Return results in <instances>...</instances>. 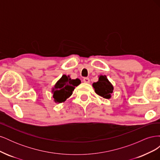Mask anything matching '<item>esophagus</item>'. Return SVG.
I'll return each instance as SVG.
<instances>
[{"instance_id":"34e87169","label":"esophagus","mask_w":160,"mask_h":160,"mask_svg":"<svg viewBox=\"0 0 160 160\" xmlns=\"http://www.w3.org/2000/svg\"><path fill=\"white\" fill-rule=\"evenodd\" d=\"M83 81L85 82V83H89V78H88V77H84L83 78Z\"/></svg>"}]
</instances>
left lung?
Returning a JSON list of instances; mask_svg holds the SVG:
<instances>
[{"label": "left lung", "instance_id": "obj_1", "mask_svg": "<svg viewBox=\"0 0 160 160\" xmlns=\"http://www.w3.org/2000/svg\"><path fill=\"white\" fill-rule=\"evenodd\" d=\"M95 93L105 99L111 98V93H113V87L108 81L105 75H100L99 81L93 84Z\"/></svg>", "mask_w": 160, "mask_h": 160}]
</instances>
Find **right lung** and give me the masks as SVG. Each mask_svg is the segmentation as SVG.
<instances>
[{"label":"right lung","instance_id":"obj_1","mask_svg":"<svg viewBox=\"0 0 160 160\" xmlns=\"http://www.w3.org/2000/svg\"><path fill=\"white\" fill-rule=\"evenodd\" d=\"M81 83L79 79H71L69 76L62 75L52 89V97L55 103H62L72 95L75 87Z\"/></svg>","mask_w":160,"mask_h":160}]
</instances>
